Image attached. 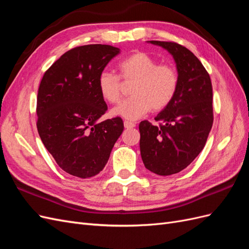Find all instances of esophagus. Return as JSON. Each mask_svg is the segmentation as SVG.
Segmentation results:
<instances>
[{
	"instance_id": "esophagus-1",
	"label": "esophagus",
	"mask_w": 249,
	"mask_h": 249,
	"mask_svg": "<svg viewBox=\"0 0 249 249\" xmlns=\"http://www.w3.org/2000/svg\"><path fill=\"white\" fill-rule=\"evenodd\" d=\"M124 125L125 129H133V127L136 125V124H135L133 122H129V120H124Z\"/></svg>"
}]
</instances>
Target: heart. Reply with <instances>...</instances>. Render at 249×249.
Listing matches in <instances>:
<instances>
[{
    "label": "heart",
    "instance_id": "heart-1",
    "mask_svg": "<svg viewBox=\"0 0 249 249\" xmlns=\"http://www.w3.org/2000/svg\"><path fill=\"white\" fill-rule=\"evenodd\" d=\"M119 76L111 71H102L97 78V88L103 99L116 104L122 97V80L134 83L130 99L113 108L111 114L135 120L145 115L149 110L155 112L166 108L176 96L179 77L175 65L159 63L145 52H136L117 64Z\"/></svg>",
    "mask_w": 249,
    "mask_h": 249
}]
</instances>
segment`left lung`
<instances>
[{"label": "left lung", "mask_w": 249, "mask_h": 249, "mask_svg": "<svg viewBox=\"0 0 249 249\" xmlns=\"http://www.w3.org/2000/svg\"><path fill=\"white\" fill-rule=\"evenodd\" d=\"M173 56L179 84L168 106L155 117L158 125L139 124L145 168L159 176L182 171L205 147L213 124V89L208 71L191 51L173 41L150 40Z\"/></svg>", "instance_id": "left-lung-1"}]
</instances>
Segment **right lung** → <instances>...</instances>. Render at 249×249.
<instances>
[{"label":"right lung","instance_id":"right-lung-1","mask_svg":"<svg viewBox=\"0 0 249 249\" xmlns=\"http://www.w3.org/2000/svg\"><path fill=\"white\" fill-rule=\"evenodd\" d=\"M119 49L108 44L73 48L44 72L37 94V131L58 166L73 177L100 173L124 131L120 117L97 119L108 107L97 78Z\"/></svg>","mask_w":249,"mask_h":249}]
</instances>
